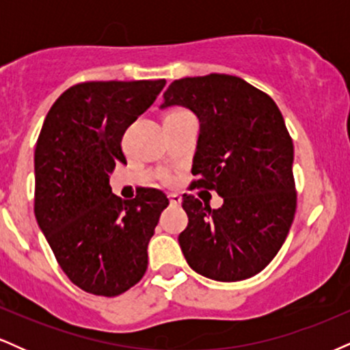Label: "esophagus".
<instances>
[{
	"label": "esophagus",
	"instance_id": "obj_1",
	"mask_svg": "<svg viewBox=\"0 0 350 350\" xmlns=\"http://www.w3.org/2000/svg\"><path fill=\"white\" fill-rule=\"evenodd\" d=\"M180 196H178V194H170V202L172 204V206H179L180 204Z\"/></svg>",
	"mask_w": 350,
	"mask_h": 350
}]
</instances>
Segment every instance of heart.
<instances>
[{
  "label": "heart",
  "instance_id": "obj_1",
  "mask_svg": "<svg viewBox=\"0 0 350 350\" xmlns=\"http://www.w3.org/2000/svg\"><path fill=\"white\" fill-rule=\"evenodd\" d=\"M172 113H186V111H184V110H178V111H172Z\"/></svg>",
  "mask_w": 350,
  "mask_h": 350
}]
</instances>
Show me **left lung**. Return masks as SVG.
I'll return each instance as SVG.
<instances>
[{
	"mask_svg": "<svg viewBox=\"0 0 350 350\" xmlns=\"http://www.w3.org/2000/svg\"><path fill=\"white\" fill-rule=\"evenodd\" d=\"M163 97L161 110L186 107L199 118L191 189L224 198L222 207L211 208L183 196L184 258L206 278H250L275 258L295 219V150L283 115L271 97L235 75L174 80Z\"/></svg>",
	"mask_w": 350,
	"mask_h": 350,
	"instance_id": "obj_1",
	"label": "left lung"
}]
</instances>
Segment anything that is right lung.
<instances>
[{"instance_id":"obj_1","label":"right lung","mask_w":350,"mask_h":350,"mask_svg":"<svg viewBox=\"0 0 350 350\" xmlns=\"http://www.w3.org/2000/svg\"><path fill=\"white\" fill-rule=\"evenodd\" d=\"M164 85V79L77 83L55 100L39 133L36 220L62 271L92 295H122L146 271L148 243L170 200L158 189L120 199L108 174L126 164L124 131Z\"/></svg>"}]
</instances>
